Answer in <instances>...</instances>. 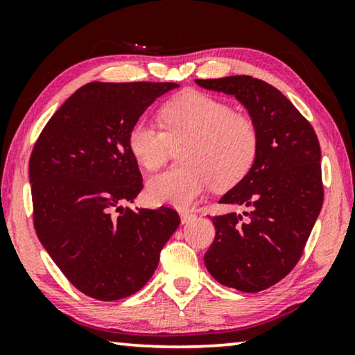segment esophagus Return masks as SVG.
Wrapping results in <instances>:
<instances>
[{"mask_svg": "<svg viewBox=\"0 0 355 355\" xmlns=\"http://www.w3.org/2000/svg\"><path fill=\"white\" fill-rule=\"evenodd\" d=\"M179 216H181V221H182V225H184V223H189V221H192L193 218H196V215H193V213L187 211V210H181V211H179Z\"/></svg>", "mask_w": 355, "mask_h": 355, "instance_id": "34e87169", "label": "esophagus"}]
</instances>
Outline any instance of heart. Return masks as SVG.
I'll return each instance as SVG.
<instances>
[{
    "mask_svg": "<svg viewBox=\"0 0 355 355\" xmlns=\"http://www.w3.org/2000/svg\"><path fill=\"white\" fill-rule=\"evenodd\" d=\"M163 129L140 118L132 124L128 145L135 162L155 171L166 162L173 145L182 164L157 174L147 197L158 205L187 207L210 186L227 189L247 176L259 150V130L249 118L202 92L169 100L159 111Z\"/></svg>",
    "mask_w": 355,
    "mask_h": 355,
    "instance_id": "obj_1",
    "label": "heart"
}]
</instances>
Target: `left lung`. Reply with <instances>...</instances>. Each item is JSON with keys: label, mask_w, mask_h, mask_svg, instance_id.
Listing matches in <instances>:
<instances>
[{"label": "left lung", "mask_w": 355, "mask_h": 355, "mask_svg": "<svg viewBox=\"0 0 355 355\" xmlns=\"http://www.w3.org/2000/svg\"><path fill=\"white\" fill-rule=\"evenodd\" d=\"M196 84L234 96L259 130L250 171L220 198L245 210L213 216L216 236L203 259L218 283L259 293L294 268L322 210L317 134L278 89L255 77L196 79Z\"/></svg>", "instance_id": "left-lung-1"}]
</instances>
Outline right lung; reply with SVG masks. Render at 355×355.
<instances>
[{"label":"right lung","instance_id":"obj_1","mask_svg":"<svg viewBox=\"0 0 355 355\" xmlns=\"http://www.w3.org/2000/svg\"><path fill=\"white\" fill-rule=\"evenodd\" d=\"M174 82H90L62 103L33 147V225L48 255L80 293L129 297L157 270L178 230L173 208L124 207L142 191L132 124Z\"/></svg>","mask_w":355,"mask_h":355}]
</instances>
